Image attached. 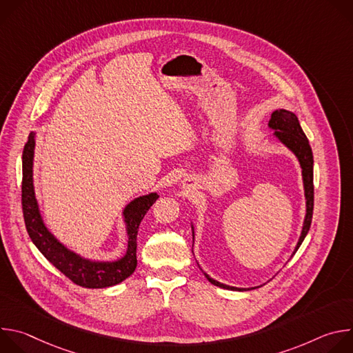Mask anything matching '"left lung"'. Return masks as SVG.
Returning <instances> with one entry per match:
<instances>
[{
	"label": "left lung",
	"mask_w": 353,
	"mask_h": 353,
	"mask_svg": "<svg viewBox=\"0 0 353 353\" xmlns=\"http://www.w3.org/2000/svg\"><path fill=\"white\" fill-rule=\"evenodd\" d=\"M268 125L275 130V137L286 145L292 152L297 157L300 166H301V174H303V183H305V195H306V218L303 223V229H301L300 239L297 241V245L293 251V254L300 247V244L303 243L310 225H312V218H313V208H314V185H313V152H312V146L309 143L307 137L305 135L303 130H301L297 117L288 110L279 109L275 110L271 116V120ZM207 279L219 288L229 289V290H245L244 288H234L229 286L225 283H221L215 279H212L210 275H207Z\"/></svg>",
	"instance_id": "8db88e82"
}]
</instances>
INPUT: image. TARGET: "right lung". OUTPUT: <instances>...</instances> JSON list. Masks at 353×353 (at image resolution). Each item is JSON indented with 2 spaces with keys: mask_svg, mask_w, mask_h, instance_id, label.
<instances>
[{
  "mask_svg": "<svg viewBox=\"0 0 353 353\" xmlns=\"http://www.w3.org/2000/svg\"><path fill=\"white\" fill-rule=\"evenodd\" d=\"M34 134L30 132L22 154V211L29 237L40 253L74 283L100 289L123 282L137 268V234L148 210L159 198L157 192L135 198L125 207L128 248L123 259L113 263L89 261L64 247L43 223L33 190Z\"/></svg>",
  "mask_w": 353,
  "mask_h": 353,
  "instance_id": "add662e5",
  "label": "right lung"
}]
</instances>
